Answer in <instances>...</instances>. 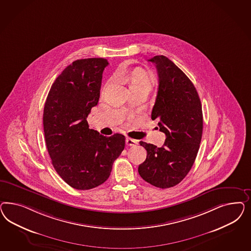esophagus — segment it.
<instances>
[{"label": "esophagus", "mask_w": 251, "mask_h": 251, "mask_svg": "<svg viewBox=\"0 0 251 251\" xmlns=\"http://www.w3.org/2000/svg\"><path fill=\"white\" fill-rule=\"evenodd\" d=\"M126 145L128 146H134L137 145L136 140H133V139H130V138H127L126 139Z\"/></svg>", "instance_id": "1"}]
</instances>
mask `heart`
Listing matches in <instances>:
<instances>
[{
    "label": "heart",
    "instance_id": "heart-1",
    "mask_svg": "<svg viewBox=\"0 0 251 251\" xmlns=\"http://www.w3.org/2000/svg\"><path fill=\"white\" fill-rule=\"evenodd\" d=\"M129 78L131 79V84H145L150 85L151 80L150 77L142 71H135L129 75Z\"/></svg>",
    "mask_w": 251,
    "mask_h": 251
}]
</instances>
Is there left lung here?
<instances>
[{
  "instance_id": "1",
  "label": "left lung",
  "mask_w": 251,
  "mask_h": 251,
  "mask_svg": "<svg viewBox=\"0 0 251 251\" xmlns=\"http://www.w3.org/2000/svg\"><path fill=\"white\" fill-rule=\"evenodd\" d=\"M149 61L156 66L159 84L151 117L159 121L166 142L162 147L140 142L147 157L138 172L146 182L167 189L182 181L194 164L202 135V109L195 86L173 61L163 55Z\"/></svg>"
}]
</instances>
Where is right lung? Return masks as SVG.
Here are the masks:
<instances>
[{
	"mask_svg": "<svg viewBox=\"0 0 251 251\" xmlns=\"http://www.w3.org/2000/svg\"><path fill=\"white\" fill-rule=\"evenodd\" d=\"M103 58L75 61L56 78L46 99L43 127L56 172L76 190L105 182L125 147L120 133L106 137L89 129L87 116L100 97Z\"/></svg>",
	"mask_w": 251,
	"mask_h": 251,
	"instance_id": "right-lung-1",
	"label": "right lung"
}]
</instances>
